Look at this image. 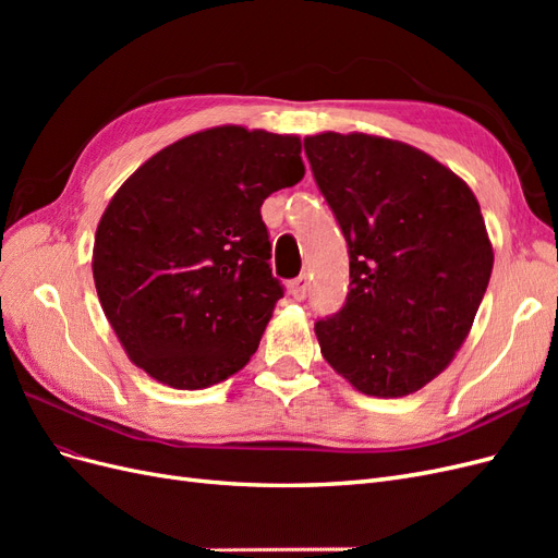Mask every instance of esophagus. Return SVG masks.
Masks as SVG:
<instances>
[{"instance_id": "esophagus-1", "label": "esophagus", "mask_w": 558, "mask_h": 558, "mask_svg": "<svg viewBox=\"0 0 558 558\" xmlns=\"http://www.w3.org/2000/svg\"><path fill=\"white\" fill-rule=\"evenodd\" d=\"M289 293L295 298V300H305L307 293H310V275H300L298 279H293L289 283Z\"/></svg>"}]
</instances>
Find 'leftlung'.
<instances>
[{"label": "left lung", "instance_id": "1", "mask_svg": "<svg viewBox=\"0 0 558 558\" xmlns=\"http://www.w3.org/2000/svg\"><path fill=\"white\" fill-rule=\"evenodd\" d=\"M305 154L349 246L344 307L314 326L320 353L365 396H410L453 361L492 279L480 202L396 140L320 132Z\"/></svg>", "mask_w": 558, "mask_h": 558}]
</instances>
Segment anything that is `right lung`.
Masks as SVG:
<instances>
[{"instance_id":"obj_1","label":"right lung","mask_w":558,"mask_h":558,"mask_svg":"<svg viewBox=\"0 0 558 558\" xmlns=\"http://www.w3.org/2000/svg\"><path fill=\"white\" fill-rule=\"evenodd\" d=\"M298 134L218 125L150 156L95 232L99 305L148 377L197 391L240 373L272 318L260 207L305 177Z\"/></svg>"}]
</instances>
